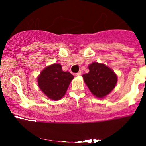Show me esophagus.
<instances>
[{
    "mask_svg": "<svg viewBox=\"0 0 146 146\" xmlns=\"http://www.w3.org/2000/svg\"><path fill=\"white\" fill-rule=\"evenodd\" d=\"M81 76V71H79L78 73L75 74V76Z\"/></svg>",
    "mask_w": 146,
    "mask_h": 146,
    "instance_id": "esophagus-1",
    "label": "esophagus"
}]
</instances>
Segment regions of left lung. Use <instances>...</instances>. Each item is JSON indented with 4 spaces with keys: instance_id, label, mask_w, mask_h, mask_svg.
Instances as JSON below:
<instances>
[{
    "instance_id": "left-lung-1",
    "label": "left lung",
    "mask_w": 146,
    "mask_h": 146,
    "mask_svg": "<svg viewBox=\"0 0 146 146\" xmlns=\"http://www.w3.org/2000/svg\"><path fill=\"white\" fill-rule=\"evenodd\" d=\"M88 68L89 73L82 75V78L90 92L99 98L110 94L117 85L115 73L106 65L96 62L90 64Z\"/></svg>"
}]
</instances>
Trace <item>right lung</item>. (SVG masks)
Returning a JSON list of instances; mask_svg holds the SVG:
<instances>
[{"label": "right lung", "instance_id": "add662e5", "mask_svg": "<svg viewBox=\"0 0 146 146\" xmlns=\"http://www.w3.org/2000/svg\"><path fill=\"white\" fill-rule=\"evenodd\" d=\"M74 76L68 71H63L58 64L46 67L38 76V85L41 90L51 100L61 99Z\"/></svg>", "mask_w": 146, "mask_h": 146}]
</instances>
